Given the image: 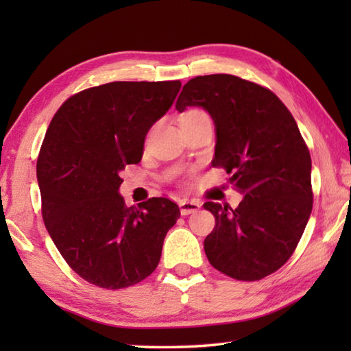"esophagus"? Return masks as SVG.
<instances>
[{"mask_svg":"<svg viewBox=\"0 0 351 351\" xmlns=\"http://www.w3.org/2000/svg\"><path fill=\"white\" fill-rule=\"evenodd\" d=\"M201 207L199 201H190V199H181L180 201V210H181V215H190V213H195L198 212Z\"/></svg>","mask_w":351,"mask_h":351,"instance_id":"obj_1","label":"esophagus"}]
</instances>
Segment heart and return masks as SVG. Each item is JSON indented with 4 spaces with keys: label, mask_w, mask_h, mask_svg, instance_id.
I'll return each instance as SVG.
<instances>
[{
    "label": "heart",
    "mask_w": 351,
    "mask_h": 351,
    "mask_svg": "<svg viewBox=\"0 0 351 351\" xmlns=\"http://www.w3.org/2000/svg\"><path fill=\"white\" fill-rule=\"evenodd\" d=\"M199 112H201V111H197V110H195V111H190V112H187L186 116H190V114H199Z\"/></svg>",
    "instance_id": "1"
}]
</instances>
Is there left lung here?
<instances>
[{"instance_id":"obj_1","label":"left lung","mask_w":351,"mask_h":351,"mask_svg":"<svg viewBox=\"0 0 351 351\" xmlns=\"http://www.w3.org/2000/svg\"><path fill=\"white\" fill-rule=\"evenodd\" d=\"M175 106L209 112L212 165L245 195L237 209L204 203L215 217L204 240L210 265L237 280L272 274L293 255L313 209L311 156L293 114L268 88L230 74L189 80Z\"/></svg>"}]
</instances>
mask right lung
I'll return each instance as SVG.
<instances>
[{
  "mask_svg": "<svg viewBox=\"0 0 351 351\" xmlns=\"http://www.w3.org/2000/svg\"><path fill=\"white\" fill-rule=\"evenodd\" d=\"M181 82H111L64 102L37 161L43 221L82 278L121 289L156 269L181 212L169 198L127 207L121 171L138 164L148 130L173 105Z\"/></svg>",
  "mask_w": 351,
  "mask_h": 351,
  "instance_id": "add662e5",
  "label": "right lung"
}]
</instances>
